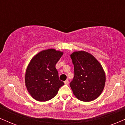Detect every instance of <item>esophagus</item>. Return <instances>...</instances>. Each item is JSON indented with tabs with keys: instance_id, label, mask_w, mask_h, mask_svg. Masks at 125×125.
<instances>
[{
	"instance_id": "esophagus-1",
	"label": "esophagus",
	"mask_w": 125,
	"mask_h": 125,
	"mask_svg": "<svg viewBox=\"0 0 125 125\" xmlns=\"http://www.w3.org/2000/svg\"><path fill=\"white\" fill-rule=\"evenodd\" d=\"M64 84H67L69 83V81H68V80H66V81H65L64 82Z\"/></svg>"
}]
</instances>
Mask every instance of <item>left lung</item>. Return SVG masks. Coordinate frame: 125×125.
<instances>
[{"label":"left lung","mask_w":125,"mask_h":125,"mask_svg":"<svg viewBox=\"0 0 125 125\" xmlns=\"http://www.w3.org/2000/svg\"><path fill=\"white\" fill-rule=\"evenodd\" d=\"M74 75L70 86L79 100L90 102L97 98L104 90L106 76L104 69L92 54L85 51L71 54Z\"/></svg>","instance_id":"obj_1"}]
</instances>
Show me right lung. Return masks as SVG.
Listing matches in <instances>:
<instances>
[{"mask_svg": "<svg viewBox=\"0 0 125 125\" xmlns=\"http://www.w3.org/2000/svg\"><path fill=\"white\" fill-rule=\"evenodd\" d=\"M62 52L49 49L40 52L31 59L25 73V85L33 98L45 102L54 97L64 83L59 79L55 66Z\"/></svg>", "mask_w": 125, "mask_h": 125, "instance_id": "add662e5", "label": "right lung"}]
</instances>
